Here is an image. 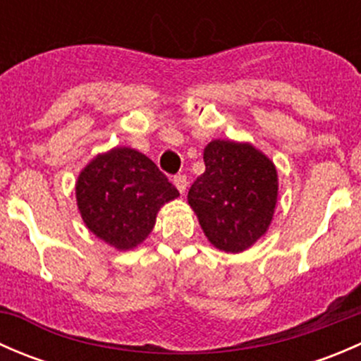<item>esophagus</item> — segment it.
Wrapping results in <instances>:
<instances>
[{
	"label": "esophagus",
	"mask_w": 361,
	"mask_h": 361,
	"mask_svg": "<svg viewBox=\"0 0 361 361\" xmlns=\"http://www.w3.org/2000/svg\"><path fill=\"white\" fill-rule=\"evenodd\" d=\"M174 185H176V188L180 190V194H185V190H187L188 187V180L185 174H178V176H174Z\"/></svg>",
	"instance_id": "34e87169"
}]
</instances>
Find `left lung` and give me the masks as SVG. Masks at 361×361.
I'll return each mask as SVG.
<instances>
[{
  "label": "left lung",
  "mask_w": 361,
  "mask_h": 361,
  "mask_svg": "<svg viewBox=\"0 0 361 361\" xmlns=\"http://www.w3.org/2000/svg\"><path fill=\"white\" fill-rule=\"evenodd\" d=\"M206 171L188 190L204 234L214 248L241 253L267 232L278 202L274 162L250 143L213 140Z\"/></svg>",
  "instance_id": "left-lung-1"
}]
</instances>
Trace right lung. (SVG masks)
I'll use <instances>...</instances> for the list:
<instances>
[{
	"label": "right lung",
	"mask_w": 361,
	"mask_h": 361,
	"mask_svg": "<svg viewBox=\"0 0 361 361\" xmlns=\"http://www.w3.org/2000/svg\"><path fill=\"white\" fill-rule=\"evenodd\" d=\"M178 195L147 155L127 147L94 157L76 181V204L87 228L120 251L143 243L160 207Z\"/></svg>",
	"instance_id": "add662e5"
}]
</instances>
